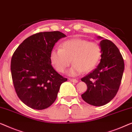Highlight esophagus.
Instances as JSON below:
<instances>
[{"label":"esophagus","instance_id":"1","mask_svg":"<svg viewBox=\"0 0 132 132\" xmlns=\"http://www.w3.org/2000/svg\"><path fill=\"white\" fill-rule=\"evenodd\" d=\"M70 80L71 82H73V83H77L78 80L76 79H70Z\"/></svg>","mask_w":132,"mask_h":132}]
</instances>
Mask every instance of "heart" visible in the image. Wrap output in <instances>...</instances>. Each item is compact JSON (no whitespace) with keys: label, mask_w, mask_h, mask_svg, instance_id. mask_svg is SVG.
<instances>
[{"label":"heart","mask_w":132,"mask_h":132,"mask_svg":"<svg viewBox=\"0 0 132 132\" xmlns=\"http://www.w3.org/2000/svg\"><path fill=\"white\" fill-rule=\"evenodd\" d=\"M101 56V48L98 43L77 38L64 42L61 49H53L50 53V61L56 71L63 73L71 60L74 64L68 74L76 76L94 69Z\"/></svg>","instance_id":"obj_1"}]
</instances>
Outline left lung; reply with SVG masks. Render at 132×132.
<instances>
[{
	"label": "left lung",
	"instance_id": "left-lung-1",
	"mask_svg": "<svg viewBox=\"0 0 132 132\" xmlns=\"http://www.w3.org/2000/svg\"><path fill=\"white\" fill-rule=\"evenodd\" d=\"M101 39V59L96 69L82 78L87 89L81 98L87 104L102 106L110 102L117 94L123 77L125 64L119 49L111 41Z\"/></svg>",
	"mask_w": 132,
	"mask_h": 132
}]
</instances>
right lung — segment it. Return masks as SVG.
Returning a JSON list of instances; mask_svg holds the SVG:
<instances>
[{
    "instance_id": "1",
    "label": "right lung",
    "mask_w": 132,
    "mask_h": 132,
    "mask_svg": "<svg viewBox=\"0 0 132 132\" xmlns=\"http://www.w3.org/2000/svg\"><path fill=\"white\" fill-rule=\"evenodd\" d=\"M66 35L60 31L33 34L17 47L11 60L13 83L21 101L29 107L43 110L56 100L61 84L67 79L53 69L50 53Z\"/></svg>"
}]
</instances>
